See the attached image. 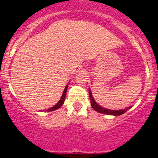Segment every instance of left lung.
Here are the masks:
<instances>
[{
  "label": "left lung",
  "mask_w": 158,
  "mask_h": 158,
  "mask_svg": "<svg viewBox=\"0 0 158 158\" xmlns=\"http://www.w3.org/2000/svg\"><path fill=\"white\" fill-rule=\"evenodd\" d=\"M89 99H90V100H91L92 107H93V108L95 110V111H98V112L100 113H103V114H106V115H116V116H118V115H122V114H123L124 112H126L128 109L131 108V107H129L125 108V109L115 110V111H114V110L106 109V108H104V107H102L101 106L98 105V104H96V101L94 100V98L93 97V95H92L90 89H89Z\"/></svg>",
  "instance_id": "1"
}]
</instances>
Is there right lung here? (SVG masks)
Returning <instances> with one entry per match:
<instances>
[{
    "label": "right lung",
    "mask_w": 158,
    "mask_h": 158,
    "mask_svg": "<svg viewBox=\"0 0 158 158\" xmlns=\"http://www.w3.org/2000/svg\"><path fill=\"white\" fill-rule=\"evenodd\" d=\"M67 88H68V85L65 86V89H64V91H63V94H62V97H61V99H60V100L58 101V104H55L54 107H51V108H48V109H47V110H46V111H54V110L58 109L59 107H62V104H64V101H65V94H66V91H67Z\"/></svg>",
    "instance_id": "add662e5"
}]
</instances>
